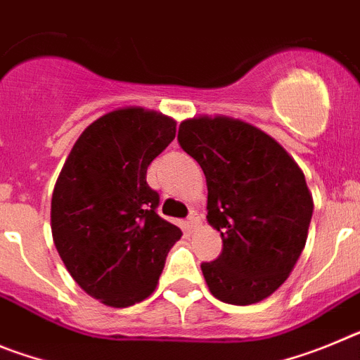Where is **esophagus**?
<instances>
[{
    "label": "esophagus",
    "mask_w": 360,
    "mask_h": 360,
    "mask_svg": "<svg viewBox=\"0 0 360 360\" xmlns=\"http://www.w3.org/2000/svg\"><path fill=\"white\" fill-rule=\"evenodd\" d=\"M187 225H189L191 231H198V229L202 227V219H200V216L196 214V212H193V214L189 216V221H187Z\"/></svg>",
    "instance_id": "esophagus-1"
}]
</instances>
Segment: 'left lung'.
<instances>
[{
  "label": "left lung",
  "mask_w": 360,
  "mask_h": 360,
  "mask_svg": "<svg viewBox=\"0 0 360 360\" xmlns=\"http://www.w3.org/2000/svg\"><path fill=\"white\" fill-rule=\"evenodd\" d=\"M178 142L207 180V221L224 250L202 263L209 292L259 303L287 281L308 238L314 200L297 162L252 124L227 115L180 122Z\"/></svg>",
  "instance_id": "8db88e82"
}]
</instances>
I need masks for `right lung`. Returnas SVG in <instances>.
Returning <instances> with one entry per match:
<instances>
[{
    "label": "right lung",
    "mask_w": 360,
    "mask_h": 360,
    "mask_svg": "<svg viewBox=\"0 0 360 360\" xmlns=\"http://www.w3.org/2000/svg\"><path fill=\"white\" fill-rule=\"evenodd\" d=\"M176 120L142 106L108 111L81 133L57 176L50 209L56 249L79 287L126 308L155 292L182 231L157 214L148 167Z\"/></svg>",
    "instance_id": "1"
}]
</instances>
